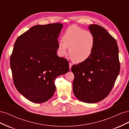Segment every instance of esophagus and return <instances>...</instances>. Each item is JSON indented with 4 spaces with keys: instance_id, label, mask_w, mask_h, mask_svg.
I'll return each mask as SVG.
<instances>
[{
    "instance_id": "obj_1",
    "label": "esophagus",
    "mask_w": 129,
    "mask_h": 129,
    "mask_svg": "<svg viewBox=\"0 0 129 129\" xmlns=\"http://www.w3.org/2000/svg\"><path fill=\"white\" fill-rule=\"evenodd\" d=\"M72 66H73V64L72 63H69V69H70V70H71V69L72 67Z\"/></svg>"
}]
</instances>
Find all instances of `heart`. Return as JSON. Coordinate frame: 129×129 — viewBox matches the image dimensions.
<instances>
[{
    "label": "heart",
    "mask_w": 129,
    "mask_h": 129,
    "mask_svg": "<svg viewBox=\"0 0 129 129\" xmlns=\"http://www.w3.org/2000/svg\"><path fill=\"white\" fill-rule=\"evenodd\" d=\"M95 45V38L90 31L76 25L68 27L58 41V52L62 56L67 54L74 62L81 63L88 60L93 52Z\"/></svg>",
    "instance_id": "heart-1"
}]
</instances>
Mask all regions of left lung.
I'll list each match as a JSON object with an SVG mask.
<instances>
[{"label":"left lung","instance_id":"1","mask_svg":"<svg viewBox=\"0 0 129 129\" xmlns=\"http://www.w3.org/2000/svg\"><path fill=\"white\" fill-rule=\"evenodd\" d=\"M89 29L95 37V45L88 60L72 66L73 90L82 102L95 103L111 91L119 73L120 62L115 38L100 25H90Z\"/></svg>","mask_w":129,"mask_h":129}]
</instances>
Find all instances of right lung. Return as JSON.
<instances>
[{
    "mask_svg": "<svg viewBox=\"0 0 129 129\" xmlns=\"http://www.w3.org/2000/svg\"><path fill=\"white\" fill-rule=\"evenodd\" d=\"M62 27L60 23L34 26L15 42L10 57L14 84L31 102L49 100L55 91L56 78L69 71L67 60L56 53Z\"/></svg>",
    "mask_w": 129,
    "mask_h": 129,
    "instance_id": "1",
    "label": "right lung"
}]
</instances>
